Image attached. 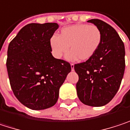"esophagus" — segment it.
Listing matches in <instances>:
<instances>
[{"mask_svg": "<svg viewBox=\"0 0 130 130\" xmlns=\"http://www.w3.org/2000/svg\"><path fill=\"white\" fill-rule=\"evenodd\" d=\"M70 66H71V69H72V70H74V63H71V64H70Z\"/></svg>", "mask_w": 130, "mask_h": 130, "instance_id": "1", "label": "esophagus"}]
</instances>
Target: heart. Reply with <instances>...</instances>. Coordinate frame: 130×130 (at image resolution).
<instances>
[{
	"label": "heart",
	"mask_w": 130,
	"mask_h": 130,
	"mask_svg": "<svg viewBox=\"0 0 130 130\" xmlns=\"http://www.w3.org/2000/svg\"><path fill=\"white\" fill-rule=\"evenodd\" d=\"M103 34L95 25L75 24L61 29L58 37L50 39V46L53 56L60 59L68 51L67 59L75 60L78 58L85 61L93 57L100 48Z\"/></svg>",
	"instance_id": "obj_1"
}]
</instances>
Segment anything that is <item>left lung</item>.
Returning a JSON list of instances; mask_svg holds the SVG:
<instances>
[{
    "label": "left lung",
    "mask_w": 130,
    "mask_h": 130,
    "mask_svg": "<svg viewBox=\"0 0 130 130\" xmlns=\"http://www.w3.org/2000/svg\"><path fill=\"white\" fill-rule=\"evenodd\" d=\"M88 22L100 28L103 40L90 59L74 65L78 75L76 90L82 103L100 107L108 103L121 86L125 70V48L111 25L100 19Z\"/></svg>",
    "instance_id": "left-lung-1"
}]
</instances>
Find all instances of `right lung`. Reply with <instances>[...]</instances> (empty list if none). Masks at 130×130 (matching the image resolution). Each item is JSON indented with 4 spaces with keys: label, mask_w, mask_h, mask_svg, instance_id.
<instances>
[{
    "label": "right lung",
    "mask_w": 130,
    "mask_h": 130,
    "mask_svg": "<svg viewBox=\"0 0 130 130\" xmlns=\"http://www.w3.org/2000/svg\"><path fill=\"white\" fill-rule=\"evenodd\" d=\"M57 23L25 25L9 44L7 69L19 101L33 110L53 106L59 89L71 71L70 63L52 56L50 39Z\"/></svg>",
    "instance_id": "obj_1"
}]
</instances>
